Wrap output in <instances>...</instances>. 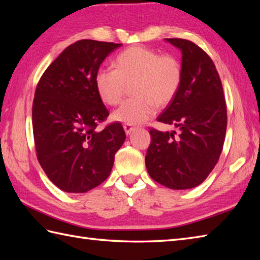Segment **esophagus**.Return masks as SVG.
<instances>
[{
	"instance_id": "1",
	"label": "esophagus",
	"mask_w": 260,
	"mask_h": 260,
	"mask_svg": "<svg viewBox=\"0 0 260 260\" xmlns=\"http://www.w3.org/2000/svg\"><path fill=\"white\" fill-rule=\"evenodd\" d=\"M123 127H124V131H125V133H126L127 135L131 134L132 132H133V131L135 129V127L132 126V125H126V124H125Z\"/></svg>"
}]
</instances>
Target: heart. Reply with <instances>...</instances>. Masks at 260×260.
<instances>
[{
    "mask_svg": "<svg viewBox=\"0 0 260 260\" xmlns=\"http://www.w3.org/2000/svg\"><path fill=\"white\" fill-rule=\"evenodd\" d=\"M114 70L102 69L95 76V87L102 102L117 105L124 96L126 85H132L136 96L127 99L113 113V118L126 125H136L150 119L156 106L164 107L173 101L183 79L180 60L172 54H162L144 47H132L114 60Z\"/></svg>",
    "mask_w": 260,
    "mask_h": 260,
    "instance_id": "heart-1",
    "label": "heart"
}]
</instances>
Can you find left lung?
I'll use <instances>...</instances> for the list:
<instances>
[{
  "label": "left lung",
  "mask_w": 260,
  "mask_h": 260,
  "mask_svg": "<svg viewBox=\"0 0 260 260\" xmlns=\"http://www.w3.org/2000/svg\"><path fill=\"white\" fill-rule=\"evenodd\" d=\"M167 41L182 51L183 79L157 121L175 126L179 134L150 128L145 164L154 181L185 190L201 184L218 162L227 129V106L221 80L207 52L185 39Z\"/></svg>",
  "instance_id": "obj_1"
}]
</instances>
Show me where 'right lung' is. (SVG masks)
I'll list each match as a JSON object with an SVG mask.
<instances>
[{"label": "right lung", "instance_id": "add662e5", "mask_svg": "<svg viewBox=\"0 0 260 260\" xmlns=\"http://www.w3.org/2000/svg\"><path fill=\"white\" fill-rule=\"evenodd\" d=\"M120 43L79 40L49 66L37 85L32 106L38 161L60 190L85 193L112 172L126 139L120 123L98 125L109 115L95 87L99 66Z\"/></svg>", "mask_w": 260, "mask_h": 260}]
</instances>
